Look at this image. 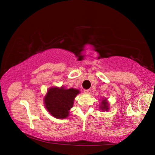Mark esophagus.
<instances>
[{
  "mask_svg": "<svg viewBox=\"0 0 155 155\" xmlns=\"http://www.w3.org/2000/svg\"><path fill=\"white\" fill-rule=\"evenodd\" d=\"M91 89H88V90H85V93L89 94L91 93Z\"/></svg>",
  "mask_w": 155,
  "mask_h": 155,
  "instance_id": "1",
  "label": "esophagus"
}]
</instances>
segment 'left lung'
Wrapping results in <instances>:
<instances>
[{
  "label": "left lung",
  "instance_id": "left-lung-1",
  "mask_svg": "<svg viewBox=\"0 0 155 155\" xmlns=\"http://www.w3.org/2000/svg\"><path fill=\"white\" fill-rule=\"evenodd\" d=\"M99 109L103 111H108L109 110V103L105 98L101 99V102L100 103Z\"/></svg>",
  "mask_w": 155,
  "mask_h": 155
}]
</instances>
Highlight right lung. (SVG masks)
Instances as JSON below:
<instances>
[{"label": "right lung", "instance_id": "add662e5", "mask_svg": "<svg viewBox=\"0 0 155 155\" xmlns=\"http://www.w3.org/2000/svg\"><path fill=\"white\" fill-rule=\"evenodd\" d=\"M80 91L75 88L61 87H50L44 98V106L52 116L57 119H64L70 114L74 98Z\"/></svg>", "mask_w": 155, "mask_h": 155}]
</instances>
